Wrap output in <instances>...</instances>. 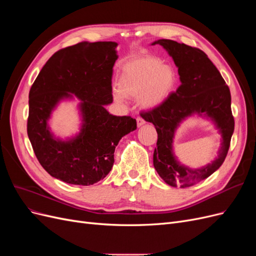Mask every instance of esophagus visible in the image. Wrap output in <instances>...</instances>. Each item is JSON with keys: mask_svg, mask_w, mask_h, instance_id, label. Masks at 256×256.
I'll return each instance as SVG.
<instances>
[{"mask_svg": "<svg viewBox=\"0 0 256 256\" xmlns=\"http://www.w3.org/2000/svg\"><path fill=\"white\" fill-rule=\"evenodd\" d=\"M136 124H138V127H141L145 124V120L142 118H136Z\"/></svg>", "mask_w": 256, "mask_h": 256, "instance_id": "34e87169", "label": "esophagus"}]
</instances>
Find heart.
Listing matches in <instances>:
<instances>
[{"mask_svg": "<svg viewBox=\"0 0 256 256\" xmlns=\"http://www.w3.org/2000/svg\"><path fill=\"white\" fill-rule=\"evenodd\" d=\"M176 83L174 69L164 65L156 58H140L130 62L122 68L118 88L114 97L122 100L124 96L140 99L147 109L159 106L171 94Z\"/></svg>", "mask_w": 256, "mask_h": 256, "instance_id": "b5f03b06", "label": "heart"}]
</instances>
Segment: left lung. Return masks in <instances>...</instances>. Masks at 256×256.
<instances>
[{
	"instance_id": "obj_1",
	"label": "left lung",
	"mask_w": 256,
	"mask_h": 256,
	"mask_svg": "<svg viewBox=\"0 0 256 256\" xmlns=\"http://www.w3.org/2000/svg\"><path fill=\"white\" fill-rule=\"evenodd\" d=\"M152 44H160L168 51L180 79L176 92H171L158 106L143 113V118L152 122L158 134L154 166L168 184L190 187L210 176L226 160L235 126L230 92L218 69L202 50L171 40H159ZM193 114L210 118L222 136L218 157L212 164L194 170L180 164L172 152L176 127Z\"/></svg>"
}]
</instances>
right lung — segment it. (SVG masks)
I'll use <instances>...</instances> for the list:
<instances>
[{
  "label": "right lung",
  "mask_w": 256,
  "mask_h": 256,
  "mask_svg": "<svg viewBox=\"0 0 256 256\" xmlns=\"http://www.w3.org/2000/svg\"><path fill=\"white\" fill-rule=\"evenodd\" d=\"M118 44L82 42L58 50L44 64L28 94V136L36 158L52 177L80 186L104 180L114 164L120 138L136 129L131 116H115L104 106L113 102L112 74ZM82 100L80 132L60 140L48 120L60 101Z\"/></svg>",
  "instance_id": "right-lung-1"
}]
</instances>
